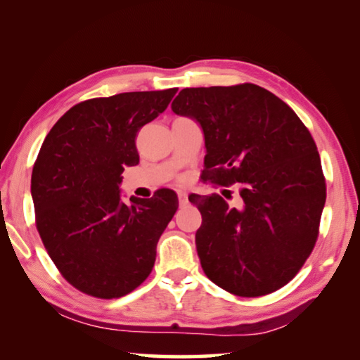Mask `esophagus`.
<instances>
[{"label": "esophagus", "mask_w": 360, "mask_h": 360, "mask_svg": "<svg viewBox=\"0 0 360 360\" xmlns=\"http://www.w3.org/2000/svg\"><path fill=\"white\" fill-rule=\"evenodd\" d=\"M179 202H180V205H186L188 194L185 191H179Z\"/></svg>", "instance_id": "obj_1"}]
</instances>
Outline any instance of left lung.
Returning <instances> with one entry per match:
<instances>
[{
    "label": "left lung",
    "instance_id": "1",
    "mask_svg": "<svg viewBox=\"0 0 360 360\" xmlns=\"http://www.w3.org/2000/svg\"><path fill=\"white\" fill-rule=\"evenodd\" d=\"M176 115L200 124V179L238 185L240 207L190 194L202 224L196 248L205 275L234 295L259 297L288 285L311 255L326 179L310 131L274 93L255 84L185 88Z\"/></svg>",
    "mask_w": 360,
    "mask_h": 360
}]
</instances>
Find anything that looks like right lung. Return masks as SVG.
Masks as SVG:
<instances>
[{
    "mask_svg": "<svg viewBox=\"0 0 360 360\" xmlns=\"http://www.w3.org/2000/svg\"><path fill=\"white\" fill-rule=\"evenodd\" d=\"M179 88L94 98L53 124L31 174L36 228L68 283L118 299L147 280L156 245L179 209L169 188L124 204V167L139 164L136 136L167 109Z\"/></svg>",
    "mask_w": 360,
    "mask_h": 360,
    "instance_id": "add662e5",
    "label": "right lung"
}]
</instances>
